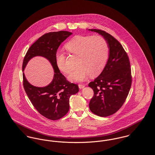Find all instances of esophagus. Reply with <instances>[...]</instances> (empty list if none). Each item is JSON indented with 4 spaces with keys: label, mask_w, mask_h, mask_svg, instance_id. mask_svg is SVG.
<instances>
[{
    "label": "esophagus",
    "mask_w": 155,
    "mask_h": 155,
    "mask_svg": "<svg viewBox=\"0 0 155 155\" xmlns=\"http://www.w3.org/2000/svg\"><path fill=\"white\" fill-rule=\"evenodd\" d=\"M78 87H79L80 89H83V88H84L85 87V85L83 84H78Z\"/></svg>",
    "instance_id": "esophagus-1"
}]
</instances>
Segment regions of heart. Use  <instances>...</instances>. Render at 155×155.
<instances>
[{
	"label": "heart",
	"instance_id": "heart-1",
	"mask_svg": "<svg viewBox=\"0 0 155 155\" xmlns=\"http://www.w3.org/2000/svg\"><path fill=\"white\" fill-rule=\"evenodd\" d=\"M64 48L70 54L78 56V67L69 76V79L72 81H84L89 74L91 77L98 75L108 60V44L107 40L100 35L75 36L66 43ZM56 63L62 72H70L71 68L64 53H56Z\"/></svg>",
	"mask_w": 155,
	"mask_h": 155
}]
</instances>
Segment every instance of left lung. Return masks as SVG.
I'll use <instances>...</instances> for the list:
<instances>
[{
  "instance_id": "left-lung-1",
  "label": "left lung",
  "mask_w": 155,
  "mask_h": 155,
  "mask_svg": "<svg viewBox=\"0 0 155 155\" xmlns=\"http://www.w3.org/2000/svg\"><path fill=\"white\" fill-rule=\"evenodd\" d=\"M89 31L102 35L110 48L104 70L89 84L94 92L89 102L91 111L97 116L107 117L116 113L126 99L132 80L130 64L127 53L115 38L100 29Z\"/></svg>"
}]
</instances>
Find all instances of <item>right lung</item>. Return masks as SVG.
<instances>
[{"label": "right lung", "instance_id": "1", "mask_svg": "<svg viewBox=\"0 0 155 155\" xmlns=\"http://www.w3.org/2000/svg\"><path fill=\"white\" fill-rule=\"evenodd\" d=\"M68 31L49 32L41 36L28 50L23 62V71L29 61L35 56L46 58L54 70L53 80L47 86L38 87L31 85L23 73L25 91L35 109L45 117L56 120L65 116L69 109V97L79 91L77 84L71 83L60 72L56 63L57 50L68 36Z\"/></svg>", "mask_w": 155, "mask_h": 155}]
</instances>
